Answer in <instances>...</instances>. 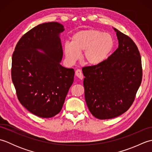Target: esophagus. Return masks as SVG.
<instances>
[{"label": "esophagus", "instance_id": "1", "mask_svg": "<svg viewBox=\"0 0 152 152\" xmlns=\"http://www.w3.org/2000/svg\"><path fill=\"white\" fill-rule=\"evenodd\" d=\"M75 74H76V76L77 77H78V78L79 79L82 80V79L83 78V74H82V72L81 70L77 69V70H76V72H75Z\"/></svg>", "mask_w": 152, "mask_h": 152}]
</instances>
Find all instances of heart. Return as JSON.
<instances>
[{
    "label": "heart",
    "mask_w": 152,
    "mask_h": 152,
    "mask_svg": "<svg viewBox=\"0 0 152 152\" xmlns=\"http://www.w3.org/2000/svg\"><path fill=\"white\" fill-rule=\"evenodd\" d=\"M114 46V40L110 34L95 29L79 31L74 33L70 43L64 45L66 60L74 63L82 53L83 60L89 65H98L104 61Z\"/></svg>",
    "instance_id": "1"
}]
</instances>
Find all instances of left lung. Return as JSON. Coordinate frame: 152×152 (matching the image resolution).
Instances as JSON below:
<instances>
[{
	"label": "left lung",
	"mask_w": 152,
	"mask_h": 152,
	"mask_svg": "<svg viewBox=\"0 0 152 152\" xmlns=\"http://www.w3.org/2000/svg\"><path fill=\"white\" fill-rule=\"evenodd\" d=\"M118 48L98 65L82 69L86 104L99 119H112L131 107L142 78L141 57L137 45L114 28Z\"/></svg>",
	"instance_id": "obj_1"
}]
</instances>
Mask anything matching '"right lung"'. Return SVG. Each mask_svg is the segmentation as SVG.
Wrapping results in <instances>:
<instances>
[{
    "label": "right lung",
    "instance_id": "right-lung-1",
    "mask_svg": "<svg viewBox=\"0 0 152 152\" xmlns=\"http://www.w3.org/2000/svg\"><path fill=\"white\" fill-rule=\"evenodd\" d=\"M64 30L57 22L38 25L20 38L12 56V80L19 101L40 118L59 114L74 82V69L60 64Z\"/></svg>",
    "mask_w": 152,
    "mask_h": 152
}]
</instances>
